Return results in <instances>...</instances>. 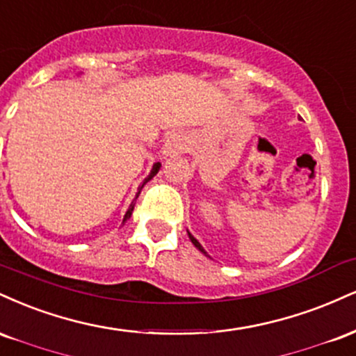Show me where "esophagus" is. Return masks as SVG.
I'll use <instances>...</instances> for the list:
<instances>
[{
    "label": "esophagus",
    "mask_w": 356,
    "mask_h": 356,
    "mask_svg": "<svg viewBox=\"0 0 356 356\" xmlns=\"http://www.w3.org/2000/svg\"><path fill=\"white\" fill-rule=\"evenodd\" d=\"M190 146V136L185 131H175L165 140L163 145V153L165 154H178L185 153Z\"/></svg>",
    "instance_id": "esophagus-1"
}]
</instances>
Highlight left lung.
<instances>
[{
  "label": "left lung",
  "instance_id": "1",
  "mask_svg": "<svg viewBox=\"0 0 356 356\" xmlns=\"http://www.w3.org/2000/svg\"><path fill=\"white\" fill-rule=\"evenodd\" d=\"M188 235H190V233H188ZM190 240H191V243H193V245L196 246V248H198V250H200V252H203L204 254H207V252H204V250H203V246L198 243V240H196V238H195V236H191V235H190Z\"/></svg>",
  "mask_w": 356,
  "mask_h": 356
}]
</instances>
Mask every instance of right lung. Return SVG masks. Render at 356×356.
I'll return each mask as SVG.
<instances>
[{"label": "right lung", "mask_w": 356, "mask_h": 356, "mask_svg": "<svg viewBox=\"0 0 356 356\" xmlns=\"http://www.w3.org/2000/svg\"><path fill=\"white\" fill-rule=\"evenodd\" d=\"M160 163H154V165H153V170H152V173H149L148 175V178H145V181L143 183H141V186L140 188H138V193H136V198H138V195H140V191H141V188H143L145 185H146V183H148L149 181V179H152L153 177H154V175H156L158 173V171H160ZM136 198L135 200H133V202H131V204H129V208H128V211H127V215H124V218H123V223H124V221H127L128 218H129V216H131V213H133V208H135V202H136Z\"/></svg>", "instance_id": "1"}]
</instances>
